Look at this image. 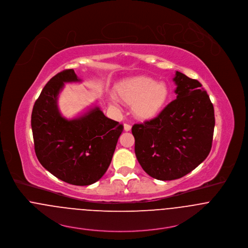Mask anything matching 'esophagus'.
I'll return each instance as SVG.
<instances>
[{
	"label": "esophagus",
	"mask_w": 248,
	"mask_h": 248,
	"mask_svg": "<svg viewBox=\"0 0 248 248\" xmlns=\"http://www.w3.org/2000/svg\"><path fill=\"white\" fill-rule=\"evenodd\" d=\"M131 129H132V126H131V125H129V124H124V130H125L126 132L131 131Z\"/></svg>",
	"instance_id": "34e87169"
}]
</instances>
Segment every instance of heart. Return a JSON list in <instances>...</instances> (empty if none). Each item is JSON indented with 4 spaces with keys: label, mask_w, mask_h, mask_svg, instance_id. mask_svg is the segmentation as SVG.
<instances>
[{
    "label": "heart",
    "mask_w": 248,
    "mask_h": 248,
    "mask_svg": "<svg viewBox=\"0 0 248 248\" xmlns=\"http://www.w3.org/2000/svg\"><path fill=\"white\" fill-rule=\"evenodd\" d=\"M119 98L133 105V112L140 119H151L164 108L169 87L164 81H155L148 77H135L120 82L116 87Z\"/></svg>",
    "instance_id": "1"
}]
</instances>
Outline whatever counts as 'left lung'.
<instances>
[{
    "mask_svg": "<svg viewBox=\"0 0 248 248\" xmlns=\"http://www.w3.org/2000/svg\"><path fill=\"white\" fill-rule=\"evenodd\" d=\"M176 99L156 117L135 124V152L153 178L179 179L197 168L211 150L214 108L202 84L176 71Z\"/></svg>",
    "mask_w": 248,
    "mask_h": 248,
    "instance_id": "left-lung-1",
    "label": "left lung"
}]
</instances>
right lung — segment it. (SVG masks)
Returning <instances> with one entry per match:
<instances>
[{"label": "right lung", "mask_w": 248, "mask_h": 248, "mask_svg": "<svg viewBox=\"0 0 248 248\" xmlns=\"http://www.w3.org/2000/svg\"><path fill=\"white\" fill-rule=\"evenodd\" d=\"M80 81L73 69L53 77L34 104L31 127L43 167L68 184L89 186L108 170L123 125L105 116L97 106L74 119L62 115L60 92L64 83Z\"/></svg>", "instance_id": "add662e5"}]
</instances>
